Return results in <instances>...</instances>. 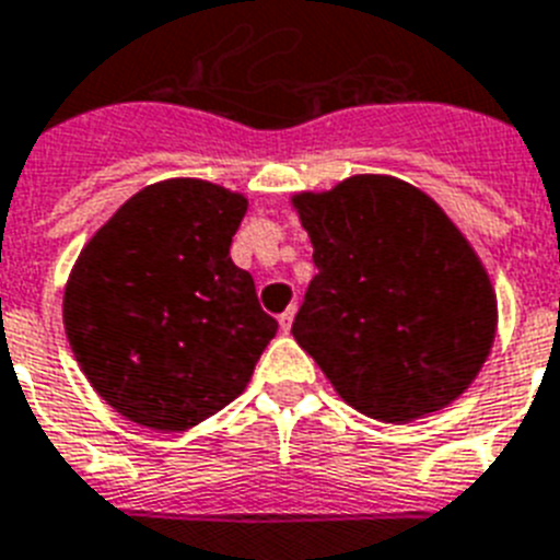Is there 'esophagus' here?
I'll list each match as a JSON object with an SVG mask.
<instances>
[{"label":"esophagus","mask_w":560,"mask_h":560,"mask_svg":"<svg viewBox=\"0 0 560 560\" xmlns=\"http://www.w3.org/2000/svg\"><path fill=\"white\" fill-rule=\"evenodd\" d=\"M294 314H298V308L289 306L283 314H280V317H277V320H280V329H283V331L291 329V323H294Z\"/></svg>","instance_id":"esophagus-1"}]
</instances>
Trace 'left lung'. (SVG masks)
I'll return each instance as SVG.
<instances>
[{
	"label": "left lung",
	"mask_w": 560,
	"mask_h": 560,
	"mask_svg": "<svg viewBox=\"0 0 560 560\" xmlns=\"http://www.w3.org/2000/svg\"><path fill=\"white\" fill-rule=\"evenodd\" d=\"M314 246L291 335L358 412L406 423L480 372L498 303L478 254L432 197L395 177L294 197Z\"/></svg>",
	"instance_id": "1"
}]
</instances>
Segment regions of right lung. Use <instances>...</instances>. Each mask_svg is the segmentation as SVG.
<instances>
[{
	"label": "right lung",
	"instance_id": "obj_1",
	"mask_svg": "<svg viewBox=\"0 0 560 560\" xmlns=\"http://www.w3.org/2000/svg\"><path fill=\"white\" fill-rule=\"evenodd\" d=\"M246 197L206 179L142 188L82 248L65 285L73 358L133 423L183 432L246 389L277 320L231 262Z\"/></svg>",
	"mask_w": 560,
	"mask_h": 560
}]
</instances>
